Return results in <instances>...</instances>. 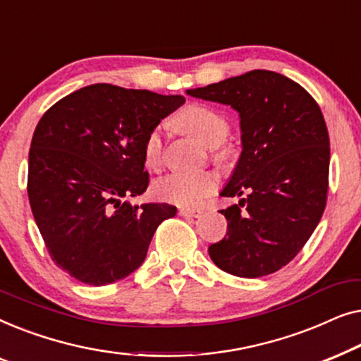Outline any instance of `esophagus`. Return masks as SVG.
Listing matches in <instances>:
<instances>
[{
  "label": "esophagus",
  "mask_w": 361,
  "mask_h": 361,
  "mask_svg": "<svg viewBox=\"0 0 361 361\" xmlns=\"http://www.w3.org/2000/svg\"><path fill=\"white\" fill-rule=\"evenodd\" d=\"M179 214L182 216H200L202 215V210H199V209H187V207H182V209H179Z\"/></svg>",
  "instance_id": "esophagus-1"
}]
</instances>
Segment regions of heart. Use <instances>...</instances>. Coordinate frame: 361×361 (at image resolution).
<instances>
[{"instance_id": "b5f03b06", "label": "heart", "mask_w": 361, "mask_h": 361, "mask_svg": "<svg viewBox=\"0 0 361 361\" xmlns=\"http://www.w3.org/2000/svg\"><path fill=\"white\" fill-rule=\"evenodd\" d=\"M174 125L209 147L220 146L230 131L228 121L219 111L200 103H190L182 108L174 118ZM162 152H164V128L159 125L152 128L145 140L142 154L146 164L149 167H159ZM225 156L226 149H220L219 157ZM219 176L212 171L171 172L156 182L154 190L159 199L171 204L195 207L214 194L219 189Z\"/></svg>"}]
</instances>
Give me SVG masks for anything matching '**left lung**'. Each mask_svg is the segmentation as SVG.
I'll list each match as a JSON object with an SVG mask.
<instances>
[{
	"label": "left lung",
	"instance_id": "1",
	"mask_svg": "<svg viewBox=\"0 0 361 361\" xmlns=\"http://www.w3.org/2000/svg\"><path fill=\"white\" fill-rule=\"evenodd\" d=\"M187 95L230 105L240 115L241 151L220 195L241 197L220 210L224 240L214 263L240 278L276 273L307 243L327 204L330 141L317 102L299 83L251 71Z\"/></svg>",
	"mask_w": 361,
	"mask_h": 361
}]
</instances>
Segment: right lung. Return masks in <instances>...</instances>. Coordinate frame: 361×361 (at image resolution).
Instances as JSON below:
<instances>
[{"mask_svg":"<svg viewBox=\"0 0 361 361\" xmlns=\"http://www.w3.org/2000/svg\"><path fill=\"white\" fill-rule=\"evenodd\" d=\"M185 98L95 83L63 97L31 141L27 195L49 255L88 286L113 284L146 258L169 204L131 205L149 184L145 140Z\"/></svg>","mask_w":361,"mask_h":361,"instance_id":"add662e5","label":"right lung"}]
</instances>
